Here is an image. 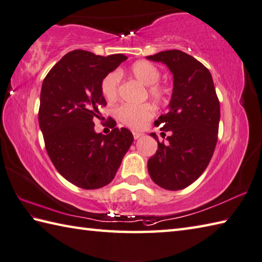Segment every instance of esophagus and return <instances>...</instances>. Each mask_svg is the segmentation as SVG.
Here are the masks:
<instances>
[{"instance_id": "esophagus-1", "label": "esophagus", "mask_w": 262, "mask_h": 262, "mask_svg": "<svg viewBox=\"0 0 262 262\" xmlns=\"http://www.w3.org/2000/svg\"><path fill=\"white\" fill-rule=\"evenodd\" d=\"M140 137H141L140 132H133V138H135V139H139Z\"/></svg>"}]
</instances>
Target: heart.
I'll list each match as a JSON object with an SVG mask.
<instances>
[{"label":"heart","instance_id":"obj_1","mask_svg":"<svg viewBox=\"0 0 262 262\" xmlns=\"http://www.w3.org/2000/svg\"><path fill=\"white\" fill-rule=\"evenodd\" d=\"M131 76L139 81L141 84L147 86L148 95L157 102L165 101L167 96V89L159 82L161 72L154 63L147 60H139L130 67ZM118 85H120V74L112 72L102 78L100 89L102 96L107 100L113 101L117 98ZM155 115V111L149 103L141 105H129L124 103L115 111V116L122 124L135 130H140L146 125V123L151 120Z\"/></svg>","mask_w":262,"mask_h":262}]
</instances>
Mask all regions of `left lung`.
Instances as JSON below:
<instances>
[{
    "instance_id": "8db88e82",
    "label": "left lung",
    "mask_w": 262,
    "mask_h": 262,
    "mask_svg": "<svg viewBox=\"0 0 262 262\" xmlns=\"http://www.w3.org/2000/svg\"><path fill=\"white\" fill-rule=\"evenodd\" d=\"M146 58L165 63L173 74L169 112L154 123L171 135L164 144L156 133H150L159 148L148 160V172L162 188L180 190L199 179L213 155L220 121L219 99L211 73L194 57L167 50Z\"/></svg>"
}]
</instances>
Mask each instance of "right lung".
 I'll return each instance as SVG.
<instances>
[{
    "instance_id": "add662e5",
    "label": "right lung",
    "mask_w": 262,
    "mask_h": 262,
    "mask_svg": "<svg viewBox=\"0 0 262 262\" xmlns=\"http://www.w3.org/2000/svg\"><path fill=\"white\" fill-rule=\"evenodd\" d=\"M126 58L74 50L43 81L38 123L47 152L59 173L83 189L110 184L133 142L130 130L115 127L114 120L107 136L97 133L93 123L101 115L99 107L106 106L102 78Z\"/></svg>"
}]
</instances>
